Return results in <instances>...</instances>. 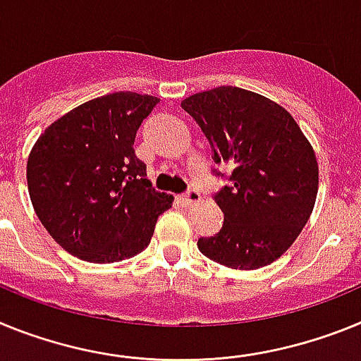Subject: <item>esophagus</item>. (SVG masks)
<instances>
[{
  "label": "esophagus",
  "mask_w": 361,
  "mask_h": 361,
  "mask_svg": "<svg viewBox=\"0 0 361 361\" xmlns=\"http://www.w3.org/2000/svg\"><path fill=\"white\" fill-rule=\"evenodd\" d=\"M200 198H202V196H200V192L196 189H189L187 192H183L180 196V200L183 205H192V203L200 202Z\"/></svg>",
  "instance_id": "obj_1"
}]
</instances>
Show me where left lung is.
<instances>
[{"instance_id":"left-lung-1","label":"left lung","mask_w":361,"mask_h":361,"mask_svg":"<svg viewBox=\"0 0 361 361\" xmlns=\"http://www.w3.org/2000/svg\"><path fill=\"white\" fill-rule=\"evenodd\" d=\"M212 149L228 181L214 202L224 225L200 238L207 258L231 269L265 267L289 249L305 227L318 194L314 150L283 106L238 87H218L181 102Z\"/></svg>"}]
</instances>
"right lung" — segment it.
Here are the masks:
<instances>
[{
	"instance_id": "add662e5",
	"label": "right lung",
	"mask_w": 361,
	"mask_h": 361,
	"mask_svg": "<svg viewBox=\"0 0 361 361\" xmlns=\"http://www.w3.org/2000/svg\"><path fill=\"white\" fill-rule=\"evenodd\" d=\"M159 99L114 92L72 109L37 137L30 202L49 234L92 263L133 258L150 243L172 196L152 189L134 137Z\"/></svg>"
}]
</instances>
